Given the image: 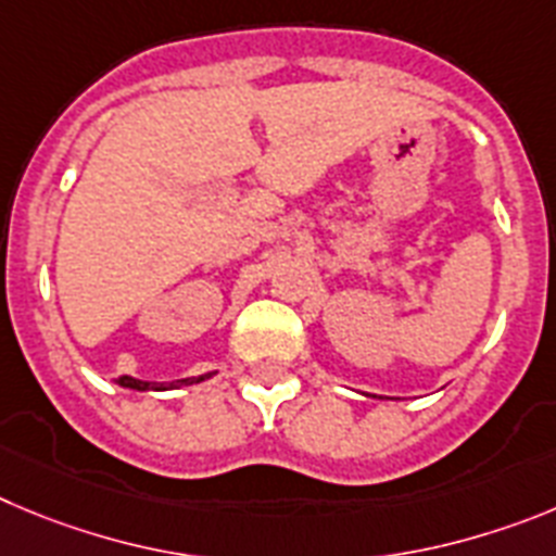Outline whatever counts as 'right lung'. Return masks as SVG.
<instances>
[{
	"label": "right lung",
	"mask_w": 556,
	"mask_h": 556,
	"mask_svg": "<svg viewBox=\"0 0 556 556\" xmlns=\"http://www.w3.org/2000/svg\"><path fill=\"white\" fill-rule=\"evenodd\" d=\"M204 377H210V374H204ZM204 377L177 379V382H172V388H179V384H193V382H202ZM118 384H122V388H129V390H166V388H168V384H157V382H143V379H135V377H122V379H118Z\"/></svg>",
	"instance_id": "1"
}]
</instances>
